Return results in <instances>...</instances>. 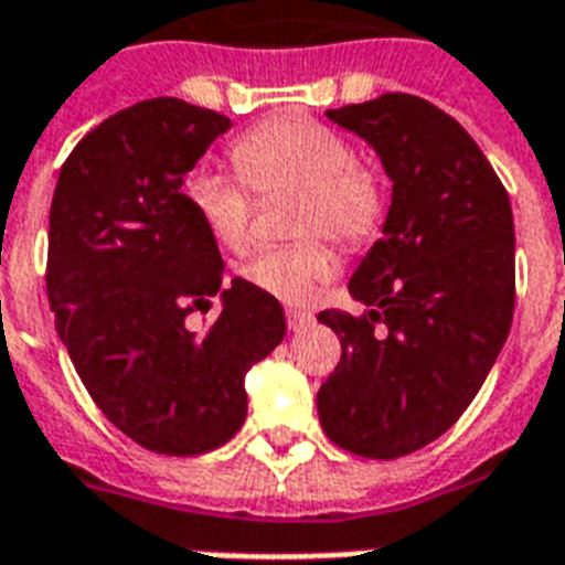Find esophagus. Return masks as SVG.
<instances>
[{"label": "esophagus", "instance_id": "esophagus-1", "mask_svg": "<svg viewBox=\"0 0 565 565\" xmlns=\"http://www.w3.org/2000/svg\"><path fill=\"white\" fill-rule=\"evenodd\" d=\"M286 321L288 330H303V327L315 321V315L306 312V309H286Z\"/></svg>", "mask_w": 565, "mask_h": 565}]
</instances>
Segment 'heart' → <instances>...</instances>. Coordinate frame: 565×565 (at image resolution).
I'll list each match as a JSON object with an SVG mask.
<instances>
[{
    "instance_id": "heart-1",
    "label": "heart",
    "mask_w": 565,
    "mask_h": 565,
    "mask_svg": "<svg viewBox=\"0 0 565 565\" xmlns=\"http://www.w3.org/2000/svg\"><path fill=\"white\" fill-rule=\"evenodd\" d=\"M230 159L242 179L200 170L185 182V203L226 250H244L250 242L253 193L297 194L295 235H327L342 247L369 244L386 221V182L330 126L306 117H270L235 138ZM330 270V247L321 238H303L262 247L242 262L238 274L265 295L300 303Z\"/></svg>"
}]
</instances>
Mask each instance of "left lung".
<instances>
[{
    "instance_id": "obj_1",
    "label": "left lung",
    "mask_w": 565,
    "mask_h": 565,
    "mask_svg": "<svg viewBox=\"0 0 565 565\" xmlns=\"http://www.w3.org/2000/svg\"><path fill=\"white\" fill-rule=\"evenodd\" d=\"M327 117L380 152L392 205L348 286L365 309L318 315L342 342L318 415L339 448L397 460L457 424L504 348L513 209L475 138L422 96L383 94Z\"/></svg>"
}]
</instances>
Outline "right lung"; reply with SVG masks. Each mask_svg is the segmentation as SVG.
Returning <instances> with one entry per match:
<instances>
[{
  "label": "right lung",
  "mask_w": 565,
  "mask_h": 565,
  "mask_svg": "<svg viewBox=\"0 0 565 565\" xmlns=\"http://www.w3.org/2000/svg\"><path fill=\"white\" fill-rule=\"evenodd\" d=\"M230 120L177 96L141 99L90 129L61 164L46 295L87 395L141 448L194 457L247 415L244 374L286 335L277 297L233 279L182 179ZM224 297L203 333L191 311Z\"/></svg>",
  "instance_id": "obj_1"
}]
</instances>
